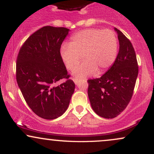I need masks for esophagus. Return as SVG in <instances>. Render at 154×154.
Wrapping results in <instances>:
<instances>
[{"label": "esophagus", "mask_w": 154, "mask_h": 154, "mask_svg": "<svg viewBox=\"0 0 154 154\" xmlns=\"http://www.w3.org/2000/svg\"><path fill=\"white\" fill-rule=\"evenodd\" d=\"M73 80H74V82H75V84L77 85V84H78V83H79V81H80V79H78V78H74ZM84 81H85V80H84Z\"/></svg>", "instance_id": "34e87169"}]
</instances>
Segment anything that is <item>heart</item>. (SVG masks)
Listing matches in <instances>:
<instances>
[{"label": "heart", "instance_id": "obj_1", "mask_svg": "<svg viewBox=\"0 0 154 154\" xmlns=\"http://www.w3.org/2000/svg\"><path fill=\"white\" fill-rule=\"evenodd\" d=\"M118 40L110 29H83L71 37L70 44L60 48V56L69 70L73 69L82 59L85 61L73 70L78 78H85L107 71L117 56Z\"/></svg>", "mask_w": 154, "mask_h": 154}]
</instances>
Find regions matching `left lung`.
Returning a JSON list of instances; mask_svg holds the SVG:
<instances>
[{"label": "left lung", "mask_w": 154, "mask_h": 154, "mask_svg": "<svg viewBox=\"0 0 154 154\" xmlns=\"http://www.w3.org/2000/svg\"><path fill=\"white\" fill-rule=\"evenodd\" d=\"M119 42L116 59L100 78L88 79V94L92 109L101 117L112 119L126 109L138 75L135 51L130 40L115 28Z\"/></svg>", "instance_id": "1"}]
</instances>
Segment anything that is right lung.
Masks as SVG:
<instances>
[{"instance_id": "1", "label": "right lung", "mask_w": 154, "mask_h": 154, "mask_svg": "<svg viewBox=\"0 0 154 154\" xmlns=\"http://www.w3.org/2000/svg\"><path fill=\"white\" fill-rule=\"evenodd\" d=\"M69 29L45 26L26 40L17 56L16 77L24 100L45 119L61 116L69 106L75 85L60 56ZM65 81L60 85L57 82Z\"/></svg>"}]
</instances>
